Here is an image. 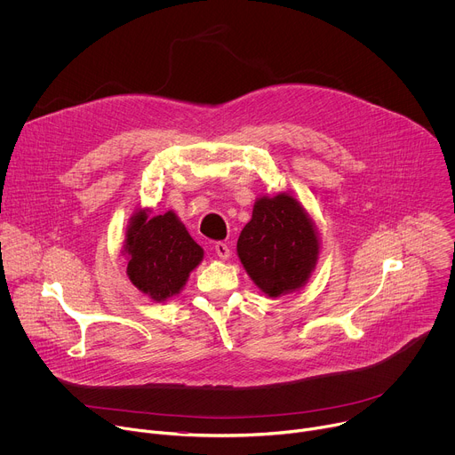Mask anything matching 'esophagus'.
<instances>
[{
  "mask_svg": "<svg viewBox=\"0 0 455 455\" xmlns=\"http://www.w3.org/2000/svg\"><path fill=\"white\" fill-rule=\"evenodd\" d=\"M214 250H216V255L220 257V259H228L230 257V246L227 244V243H223V241H218L216 244H214Z\"/></svg>",
  "mask_w": 455,
  "mask_h": 455,
  "instance_id": "34e87169",
  "label": "esophagus"
}]
</instances>
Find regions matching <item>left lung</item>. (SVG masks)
Listing matches in <instances>:
<instances>
[{"label": "left lung", "instance_id": "left-lung-1", "mask_svg": "<svg viewBox=\"0 0 455 455\" xmlns=\"http://www.w3.org/2000/svg\"><path fill=\"white\" fill-rule=\"evenodd\" d=\"M318 251L316 227L290 192L257 198L237 239L241 265L268 297L299 291L316 267Z\"/></svg>", "mask_w": 455, "mask_h": 455}]
</instances>
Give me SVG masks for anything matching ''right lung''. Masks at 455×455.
I'll return each mask as SVG.
<instances>
[{"mask_svg": "<svg viewBox=\"0 0 455 455\" xmlns=\"http://www.w3.org/2000/svg\"><path fill=\"white\" fill-rule=\"evenodd\" d=\"M149 214V209H139L129 220L122 253L129 281L149 299L165 302L183 290L190 272L204 261V248L172 211Z\"/></svg>", "mask_w": 455, "mask_h": 455, "instance_id": "1", "label": "right lung"}]
</instances>
